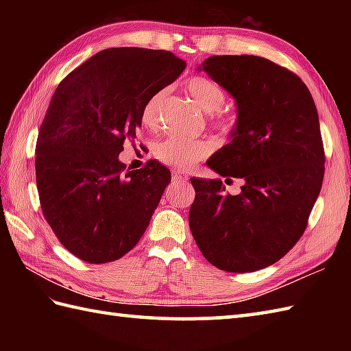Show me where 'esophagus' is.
<instances>
[{
	"instance_id": "obj_1",
	"label": "esophagus",
	"mask_w": 351,
	"mask_h": 351,
	"mask_svg": "<svg viewBox=\"0 0 351 351\" xmlns=\"http://www.w3.org/2000/svg\"><path fill=\"white\" fill-rule=\"evenodd\" d=\"M171 180L175 182H185L189 180V176L181 170H171Z\"/></svg>"
}]
</instances>
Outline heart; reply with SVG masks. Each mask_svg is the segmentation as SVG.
Masks as SVG:
<instances>
[{"instance_id":"b5f03b06","label":"heart","mask_w":351,"mask_h":351,"mask_svg":"<svg viewBox=\"0 0 351 351\" xmlns=\"http://www.w3.org/2000/svg\"><path fill=\"white\" fill-rule=\"evenodd\" d=\"M185 88L196 102L199 108L205 113L213 114L214 123L223 131H232L235 128V117L228 113H223L219 108L226 101V92L219 83L205 75H195L185 81ZM167 96V88H160L149 96L141 110V123L147 128H154L160 122V114L164 99ZM211 145L205 140H187L182 137H169L166 140L158 141L154 146L155 158L169 164V166L187 169L199 160L205 158L211 154Z\"/></svg>"}]
</instances>
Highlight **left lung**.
<instances>
[{
  "label": "left lung",
  "mask_w": 351,
  "mask_h": 351,
  "mask_svg": "<svg viewBox=\"0 0 351 351\" xmlns=\"http://www.w3.org/2000/svg\"><path fill=\"white\" fill-rule=\"evenodd\" d=\"M232 95L230 141L208 160L220 176L240 178V195L221 180H196L189 223L206 261L229 273L278 263L300 240L324 176V147L306 84L258 56H211L199 66ZM225 181V182H226Z\"/></svg>",
  "instance_id": "1"
}]
</instances>
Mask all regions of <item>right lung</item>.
<instances>
[{"mask_svg": "<svg viewBox=\"0 0 351 351\" xmlns=\"http://www.w3.org/2000/svg\"><path fill=\"white\" fill-rule=\"evenodd\" d=\"M185 66L170 51L110 48L56 88L37 136L36 184L45 220L72 255L111 263L145 234L170 170L149 160L125 171L119 154L136 138L149 96Z\"/></svg>", "mask_w": 351, "mask_h": 351, "instance_id": "1", "label": "right lung"}]
</instances>
